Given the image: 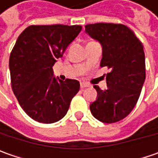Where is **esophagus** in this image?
I'll return each mask as SVG.
<instances>
[{"mask_svg":"<svg viewBox=\"0 0 158 158\" xmlns=\"http://www.w3.org/2000/svg\"><path fill=\"white\" fill-rule=\"evenodd\" d=\"M81 88L82 89H84L86 88V87H89V84H87V83H85V82H81Z\"/></svg>","mask_w":158,"mask_h":158,"instance_id":"34e87169","label":"esophagus"}]
</instances>
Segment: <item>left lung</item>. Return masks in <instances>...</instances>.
Listing matches in <instances>:
<instances>
[{
    "instance_id": "obj_1",
    "label": "left lung",
    "mask_w": 158,
    "mask_h": 158,
    "mask_svg": "<svg viewBox=\"0 0 158 158\" xmlns=\"http://www.w3.org/2000/svg\"><path fill=\"white\" fill-rule=\"evenodd\" d=\"M85 32L100 43L101 67L111 69L106 75L107 89L102 90L98 86H94L98 96L89 105L90 112L101 122H118L135 106L145 81L143 44L123 24H87Z\"/></svg>"
}]
</instances>
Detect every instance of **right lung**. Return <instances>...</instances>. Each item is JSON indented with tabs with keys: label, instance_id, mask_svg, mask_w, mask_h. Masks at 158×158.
I'll list each match as a JSON object with an SVG mask.
<instances>
[{
	"label": "right lung",
	"instance_id": "1",
	"mask_svg": "<svg viewBox=\"0 0 158 158\" xmlns=\"http://www.w3.org/2000/svg\"><path fill=\"white\" fill-rule=\"evenodd\" d=\"M81 30L80 25H31L13 47L9 56L12 89L23 110L38 122L61 119L79 91L77 80H60L53 76L52 66Z\"/></svg>",
	"mask_w": 158,
	"mask_h": 158
}]
</instances>
